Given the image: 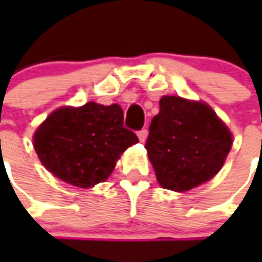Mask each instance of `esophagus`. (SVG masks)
I'll list each match as a JSON object with an SVG mask.
<instances>
[{"label": "esophagus", "instance_id": "1", "mask_svg": "<svg viewBox=\"0 0 262 262\" xmlns=\"http://www.w3.org/2000/svg\"><path fill=\"white\" fill-rule=\"evenodd\" d=\"M147 135H148V132L147 129H142V130H139L137 132V136H139V140L140 142H146V139H147Z\"/></svg>", "mask_w": 262, "mask_h": 262}]
</instances>
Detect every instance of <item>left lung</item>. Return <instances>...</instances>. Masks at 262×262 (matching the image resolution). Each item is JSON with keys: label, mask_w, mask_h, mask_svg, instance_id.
<instances>
[{"label": "left lung", "mask_w": 262, "mask_h": 262, "mask_svg": "<svg viewBox=\"0 0 262 262\" xmlns=\"http://www.w3.org/2000/svg\"><path fill=\"white\" fill-rule=\"evenodd\" d=\"M231 133L206 103L163 97L146 150L160 185L182 192L209 181L225 164Z\"/></svg>", "instance_id": "8db88e82"}]
</instances>
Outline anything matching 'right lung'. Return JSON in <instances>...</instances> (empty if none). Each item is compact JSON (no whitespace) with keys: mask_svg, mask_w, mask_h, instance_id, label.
<instances>
[{"mask_svg":"<svg viewBox=\"0 0 262 262\" xmlns=\"http://www.w3.org/2000/svg\"><path fill=\"white\" fill-rule=\"evenodd\" d=\"M137 142L136 135L123 126V109L116 103L60 108L33 136L42 164L57 178L80 188L105 181L120 154Z\"/></svg>","mask_w":262,"mask_h":262,"instance_id":"1","label":"right lung"}]
</instances>
